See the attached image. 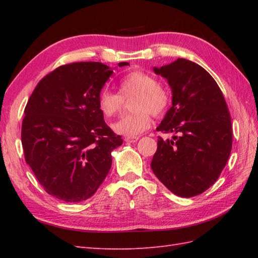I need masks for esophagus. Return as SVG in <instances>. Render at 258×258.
I'll list each match as a JSON object with an SVG mask.
<instances>
[{
	"mask_svg": "<svg viewBox=\"0 0 258 258\" xmlns=\"http://www.w3.org/2000/svg\"><path fill=\"white\" fill-rule=\"evenodd\" d=\"M124 141L126 143H135V142L139 141V138H125Z\"/></svg>",
	"mask_w": 258,
	"mask_h": 258,
	"instance_id": "1",
	"label": "esophagus"
}]
</instances>
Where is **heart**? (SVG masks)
Wrapping results in <instances>:
<instances>
[{
  "instance_id": "heart-1",
  "label": "heart",
  "mask_w": 258,
  "mask_h": 258,
  "mask_svg": "<svg viewBox=\"0 0 258 258\" xmlns=\"http://www.w3.org/2000/svg\"><path fill=\"white\" fill-rule=\"evenodd\" d=\"M136 96L133 109L136 113L125 115L113 124V131L118 135L136 138L151 126V115L160 116L169 104V94L154 76L142 71H134L119 82V94L103 89L97 97L100 111L107 117L117 114L123 106L124 98Z\"/></svg>"
}]
</instances>
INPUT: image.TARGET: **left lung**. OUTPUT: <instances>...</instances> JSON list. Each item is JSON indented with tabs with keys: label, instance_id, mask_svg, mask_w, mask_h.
<instances>
[{
	"label": "left lung",
	"instance_id": "left-lung-1",
	"mask_svg": "<svg viewBox=\"0 0 258 258\" xmlns=\"http://www.w3.org/2000/svg\"><path fill=\"white\" fill-rule=\"evenodd\" d=\"M167 80L172 107L157 131L175 133L158 139L151 166L156 177L180 197L202 194L216 182L232 150V122L217 83L206 70L188 59L153 69Z\"/></svg>",
	"mask_w": 258,
	"mask_h": 258
}]
</instances>
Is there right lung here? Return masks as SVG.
Wrapping results in <instances>:
<instances>
[{
  "label": "right lung",
  "mask_w": 258,
  "mask_h": 258,
  "mask_svg": "<svg viewBox=\"0 0 258 258\" xmlns=\"http://www.w3.org/2000/svg\"><path fill=\"white\" fill-rule=\"evenodd\" d=\"M112 74L100 62L62 65L38 82L27 101L21 134L25 161L57 200L90 199L111 169L112 151L123 144L97 104Z\"/></svg>",
  "instance_id": "1"
}]
</instances>
